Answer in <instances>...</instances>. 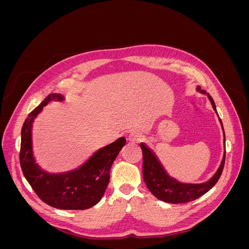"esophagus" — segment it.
<instances>
[{"label": "esophagus", "instance_id": "34e87169", "mask_svg": "<svg viewBox=\"0 0 249 249\" xmlns=\"http://www.w3.org/2000/svg\"><path fill=\"white\" fill-rule=\"evenodd\" d=\"M143 139L142 134L139 132H132L129 136V141L131 143H139Z\"/></svg>", "mask_w": 249, "mask_h": 249}]
</instances>
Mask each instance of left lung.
I'll list each match as a JSON object with an SVG mask.
<instances>
[{
	"label": "left lung",
	"instance_id": "1",
	"mask_svg": "<svg viewBox=\"0 0 249 249\" xmlns=\"http://www.w3.org/2000/svg\"><path fill=\"white\" fill-rule=\"evenodd\" d=\"M197 91L206 94V91L200 90L199 86L197 87ZM207 94L209 100L211 101V104H212L214 111L217 113L213 99L210 96L209 93ZM219 120L223 130L221 119L219 118ZM223 141L224 155L220 166L212 178L202 184L179 183L176 178H171L166 172V170L163 168L160 161L158 160L156 155L152 152V149H149L144 143H140V147L142 149L143 155V179H144L148 190L152 192V194L155 195L158 199L169 203H185L199 198L210 189H212L221 176L225 161V135Z\"/></svg>",
	"mask_w": 249,
	"mask_h": 249
}]
</instances>
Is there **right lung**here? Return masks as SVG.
<instances>
[{"instance_id":"right-lung-1","label":"right lung","mask_w":249,"mask_h":249,"mask_svg":"<svg viewBox=\"0 0 249 249\" xmlns=\"http://www.w3.org/2000/svg\"><path fill=\"white\" fill-rule=\"evenodd\" d=\"M64 97L51 93L26 118L21 127L19 163L25 178L43 202L60 210H86L95 206L107 189L110 168L126 140L120 137L105 146L78 169L64 173H50L35 163L32 152V124L34 118L51 102Z\"/></svg>"}]
</instances>
